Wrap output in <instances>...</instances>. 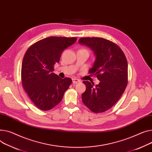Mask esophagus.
<instances>
[{"label": "esophagus", "mask_w": 152, "mask_h": 152, "mask_svg": "<svg viewBox=\"0 0 152 152\" xmlns=\"http://www.w3.org/2000/svg\"><path fill=\"white\" fill-rule=\"evenodd\" d=\"M72 80H73V84H77L78 83H80V80L79 79H76V78H73Z\"/></svg>", "instance_id": "34e87169"}]
</instances>
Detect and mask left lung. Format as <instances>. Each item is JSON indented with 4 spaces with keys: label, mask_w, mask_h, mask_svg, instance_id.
Segmentation results:
<instances>
[{
    "label": "left lung",
    "mask_w": 152,
    "mask_h": 152,
    "mask_svg": "<svg viewBox=\"0 0 152 152\" xmlns=\"http://www.w3.org/2000/svg\"><path fill=\"white\" fill-rule=\"evenodd\" d=\"M80 44L87 45L95 54L90 75L100 80L84 81L86 90L82 94L83 103L93 113H102L112 107L124 94L128 84V63L121 48L110 40L99 37H84Z\"/></svg>",
    "instance_id": "8db88e82"
}]
</instances>
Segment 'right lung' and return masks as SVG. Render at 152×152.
<instances>
[{
  "mask_svg": "<svg viewBox=\"0 0 152 152\" xmlns=\"http://www.w3.org/2000/svg\"><path fill=\"white\" fill-rule=\"evenodd\" d=\"M76 40V37H50L39 40L26 52L21 66L22 85L38 109L54 108L72 83L71 78L62 79L53 72L62 52Z\"/></svg>",
  "mask_w": 152,
  "mask_h": 152,
  "instance_id": "right-lung-1",
  "label": "right lung"
}]
</instances>
